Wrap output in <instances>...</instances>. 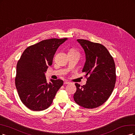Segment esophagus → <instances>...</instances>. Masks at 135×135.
<instances>
[{
    "mask_svg": "<svg viewBox=\"0 0 135 135\" xmlns=\"http://www.w3.org/2000/svg\"><path fill=\"white\" fill-rule=\"evenodd\" d=\"M70 84V82L67 81H66L64 82V85H67V84Z\"/></svg>",
    "mask_w": 135,
    "mask_h": 135,
    "instance_id": "1",
    "label": "esophagus"
}]
</instances>
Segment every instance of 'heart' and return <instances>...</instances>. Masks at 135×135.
Wrapping results in <instances>:
<instances>
[{"label": "heart", "mask_w": 135, "mask_h": 135, "mask_svg": "<svg viewBox=\"0 0 135 135\" xmlns=\"http://www.w3.org/2000/svg\"><path fill=\"white\" fill-rule=\"evenodd\" d=\"M69 51H73V52H77L76 50L75 49H71L70 50H69Z\"/></svg>", "instance_id": "1"}]
</instances>
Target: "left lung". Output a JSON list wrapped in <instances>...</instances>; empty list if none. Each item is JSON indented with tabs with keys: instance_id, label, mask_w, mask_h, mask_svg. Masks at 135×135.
I'll return each mask as SVG.
<instances>
[{
	"instance_id": "8db88e82",
	"label": "left lung",
	"mask_w": 135,
	"mask_h": 135,
	"mask_svg": "<svg viewBox=\"0 0 135 135\" xmlns=\"http://www.w3.org/2000/svg\"><path fill=\"white\" fill-rule=\"evenodd\" d=\"M83 47L86 62L82 72L86 74V84H75L74 100L79 105L93 109L102 105L110 97L116 81L114 59L106 47L101 44L84 39L77 40Z\"/></svg>"
}]
</instances>
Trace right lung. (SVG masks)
Listing matches in <instances>:
<instances>
[{
    "mask_svg": "<svg viewBox=\"0 0 135 135\" xmlns=\"http://www.w3.org/2000/svg\"><path fill=\"white\" fill-rule=\"evenodd\" d=\"M67 40L50 38L29 46L17 64L15 85L24 105L33 111L49 108L63 81L51 80L47 83L45 72L53 63L58 47Z\"/></svg>",
    "mask_w": 135,
    "mask_h": 135,
    "instance_id": "1",
    "label": "right lung"
}]
</instances>
